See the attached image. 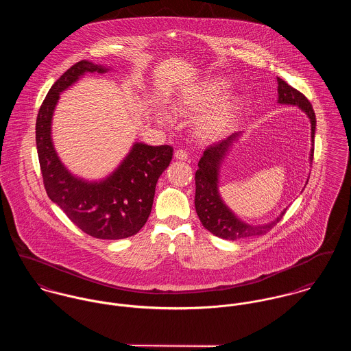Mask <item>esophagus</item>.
I'll return each mask as SVG.
<instances>
[{
  "mask_svg": "<svg viewBox=\"0 0 351 351\" xmlns=\"http://www.w3.org/2000/svg\"><path fill=\"white\" fill-rule=\"evenodd\" d=\"M174 156H176V159H178V160H186V159L189 158V154H188V151L180 149V150H177L174 152Z\"/></svg>",
  "mask_w": 351,
  "mask_h": 351,
  "instance_id": "obj_1",
  "label": "esophagus"
}]
</instances>
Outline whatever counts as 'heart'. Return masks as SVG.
I'll return each mask as SVG.
<instances>
[{
  "label": "heart",
  "mask_w": 351,
  "mask_h": 351,
  "mask_svg": "<svg viewBox=\"0 0 351 351\" xmlns=\"http://www.w3.org/2000/svg\"><path fill=\"white\" fill-rule=\"evenodd\" d=\"M228 85L221 78H209L197 86L186 90L177 104V112L192 116L199 114L213 104L221 100L227 93ZM238 104L234 101H221L209 109L199 121V132L205 139L221 136L234 123L238 113Z\"/></svg>",
  "instance_id": "b5f03b06"
}]
</instances>
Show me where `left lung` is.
<instances>
[{
	"label": "left lung",
	"mask_w": 351,
	"mask_h": 351,
	"mask_svg": "<svg viewBox=\"0 0 351 351\" xmlns=\"http://www.w3.org/2000/svg\"><path fill=\"white\" fill-rule=\"evenodd\" d=\"M278 82V102L298 105L308 114L311 120V136L312 142L315 141V128H316V116L312 108V104L299 92L298 89L288 85L284 80L277 78ZM238 136L232 134L226 141L215 143L204 151L199 162V169L196 171V197L195 205L196 212L200 219L201 224L213 235L238 241L256 235L267 234L285 215V210L271 223L262 226H249L241 221L220 199L217 193V170L220 160L223 159L228 146ZM313 159V149L311 150V160Z\"/></svg>",
	"instance_id": "obj_1"
}]
</instances>
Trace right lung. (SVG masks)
Masks as SVG:
<instances>
[{"label": "right lung", "mask_w": 351, "mask_h": 351, "mask_svg": "<svg viewBox=\"0 0 351 351\" xmlns=\"http://www.w3.org/2000/svg\"><path fill=\"white\" fill-rule=\"evenodd\" d=\"M106 69L81 60L51 86L36 119V149L43 184L51 200L85 234L97 239H124L146 224L159 176L173 158L171 146L136 143L120 167L105 181L85 182L60 163L51 142V117L60 92L85 73Z\"/></svg>", "instance_id": "obj_1"}]
</instances>
